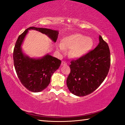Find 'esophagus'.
I'll list each match as a JSON object with an SVG mask.
<instances>
[{
  "mask_svg": "<svg viewBox=\"0 0 125 125\" xmlns=\"http://www.w3.org/2000/svg\"><path fill=\"white\" fill-rule=\"evenodd\" d=\"M66 64V62H64V61H62V65H65Z\"/></svg>",
  "mask_w": 125,
  "mask_h": 125,
  "instance_id": "esophagus-1",
  "label": "esophagus"
}]
</instances>
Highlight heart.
Masks as SVG:
<instances>
[{"label": "heart", "mask_w": 125, "mask_h": 125, "mask_svg": "<svg viewBox=\"0 0 125 125\" xmlns=\"http://www.w3.org/2000/svg\"><path fill=\"white\" fill-rule=\"evenodd\" d=\"M94 44L91 37L82 34H76L66 37L62 43L59 45L61 52L70 49V55L72 58H79L87 53L92 48Z\"/></svg>", "instance_id": "obj_1"}]
</instances>
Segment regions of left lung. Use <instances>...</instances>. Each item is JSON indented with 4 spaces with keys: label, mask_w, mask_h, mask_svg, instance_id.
Here are the masks:
<instances>
[{
    "label": "left lung",
    "mask_w": 125,
    "mask_h": 125,
    "mask_svg": "<svg viewBox=\"0 0 125 125\" xmlns=\"http://www.w3.org/2000/svg\"><path fill=\"white\" fill-rule=\"evenodd\" d=\"M97 46L76 60L71 62V72L66 80L68 89L78 96L93 93L104 81L110 66L108 44L100 35Z\"/></svg>",
    "instance_id": "left-lung-1"
}]
</instances>
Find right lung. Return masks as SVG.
Listing matches in <instances>:
<instances>
[{"instance_id": "right-lung-1", "label": "right lung", "mask_w": 125, "mask_h": 125, "mask_svg": "<svg viewBox=\"0 0 125 125\" xmlns=\"http://www.w3.org/2000/svg\"><path fill=\"white\" fill-rule=\"evenodd\" d=\"M31 29L47 35L54 42L58 39L59 32L47 28L31 27L18 36L16 42L13 57L16 73L26 89L33 93H38L48 86L52 76L59 69L62 61L49 54L42 58L34 59L23 54L21 45L28 30Z\"/></svg>"}]
</instances>
